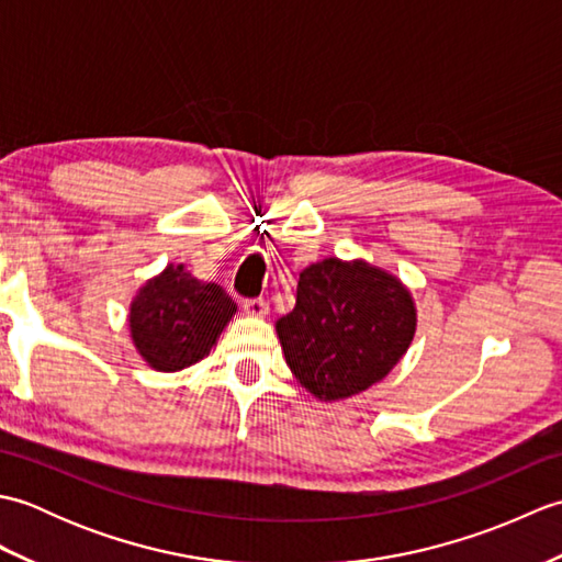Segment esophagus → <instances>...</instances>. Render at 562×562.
<instances>
[{
	"label": "esophagus",
	"instance_id": "obj_1",
	"mask_svg": "<svg viewBox=\"0 0 562 562\" xmlns=\"http://www.w3.org/2000/svg\"><path fill=\"white\" fill-rule=\"evenodd\" d=\"M244 312L248 314V316H258V318H262L266 316L268 312H270V304L262 300V296H254V300H246L244 302Z\"/></svg>",
	"mask_w": 562,
	"mask_h": 562
}]
</instances>
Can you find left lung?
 Masks as SVG:
<instances>
[{
  "mask_svg": "<svg viewBox=\"0 0 562 562\" xmlns=\"http://www.w3.org/2000/svg\"><path fill=\"white\" fill-rule=\"evenodd\" d=\"M278 336L300 384L321 401L350 398L384 379L415 336L411 292L364 260L326 258L296 284Z\"/></svg>",
  "mask_w": 562,
  "mask_h": 562,
  "instance_id": "1",
  "label": "left lung"
}]
</instances>
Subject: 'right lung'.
<instances>
[{"mask_svg": "<svg viewBox=\"0 0 562 562\" xmlns=\"http://www.w3.org/2000/svg\"><path fill=\"white\" fill-rule=\"evenodd\" d=\"M236 314L220 284L200 282L183 266H169L149 280L130 306V333L137 352L159 372L200 362Z\"/></svg>", "mask_w": 562, "mask_h": 562, "instance_id": "obj_1", "label": "right lung"}]
</instances>
